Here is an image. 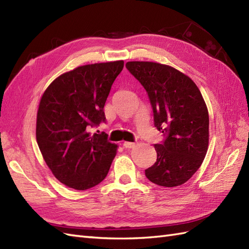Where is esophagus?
I'll use <instances>...</instances> for the list:
<instances>
[{
    "label": "esophagus",
    "instance_id": "esophagus-1",
    "mask_svg": "<svg viewBox=\"0 0 249 249\" xmlns=\"http://www.w3.org/2000/svg\"><path fill=\"white\" fill-rule=\"evenodd\" d=\"M123 146L125 148H133L136 146V143H132V142H124Z\"/></svg>",
    "mask_w": 249,
    "mask_h": 249
}]
</instances>
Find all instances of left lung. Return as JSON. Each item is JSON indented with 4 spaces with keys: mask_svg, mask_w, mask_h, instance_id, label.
Returning a JSON list of instances; mask_svg holds the SVG:
<instances>
[{
    "mask_svg": "<svg viewBox=\"0 0 249 249\" xmlns=\"http://www.w3.org/2000/svg\"><path fill=\"white\" fill-rule=\"evenodd\" d=\"M126 68L148 93L155 126L166 135L156 144L157 162L147 179L164 187L180 186L199 169L209 141V117L200 89L188 75L165 64L131 61Z\"/></svg>",
    "mask_w": 249,
    "mask_h": 249,
    "instance_id": "left-lung-1",
    "label": "left lung"
}]
</instances>
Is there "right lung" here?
Returning <instances> with one entry per match:
<instances>
[{
	"instance_id": "1",
	"label": "right lung",
	"mask_w": 249,
	"mask_h": 249,
	"mask_svg": "<svg viewBox=\"0 0 249 249\" xmlns=\"http://www.w3.org/2000/svg\"><path fill=\"white\" fill-rule=\"evenodd\" d=\"M123 67L122 60L79 66L59 75L42 94L36 142L53 175L69 188H91L109 171L118 145L90 128L105 121V102Z\"/></svg>"
}]
</instances>
